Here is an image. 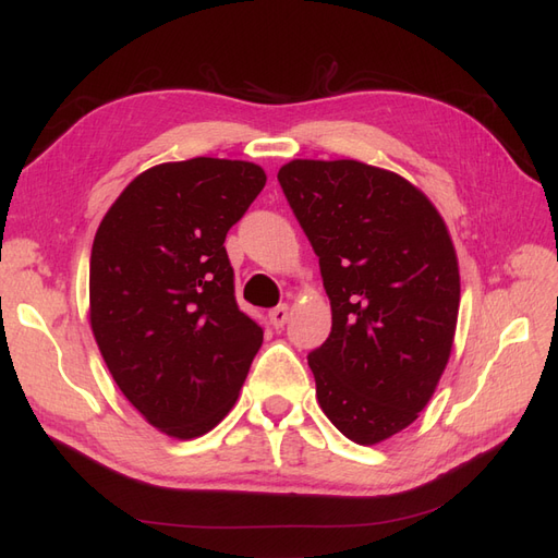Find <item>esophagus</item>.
Wrapping results in <instances>:
<instances>
[{
	"mask_svg": "<svg viewBox=\"0 0 558 558\" xmlns=\"http://www.w3.org/2000/svg\"><path fill=\"white\" fill-rule=\"evenodd\" d=\"M286 320H289V305H279L275 310H269V324H272L277 330L286 326Z\"/></svg>",
	"mask_w": 558,
	"mask_h": 558,
	"instance_id": "esophagus-1",
	"label": "esophagus"
}]
</instances>
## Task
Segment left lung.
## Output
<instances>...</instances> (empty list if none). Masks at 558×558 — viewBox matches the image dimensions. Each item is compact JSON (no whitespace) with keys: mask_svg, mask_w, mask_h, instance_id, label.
Instances as JSON below:
<instances>
[{"mask_svg":"<svg viewBox=\"0 0 558 558\" xmlns=\"http://www.w3.org/2000/svg\"><path fill=\"white\" fill-rule=\"evenodd\" d=\"M318 256L328 340L310 353L320 410L356 445L414 424L451 356L459 258L414 183L359 160H291L277 174Z\"/></svg>","mask_w":558,"mask_h":558,"instance_id":"1","label":"left lung"}]
</instances>
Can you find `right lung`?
Returning a JSON list of instances; mask_svg holds the SVG:
<instances>
[{
  "instance_id": "right-lung-1",
  "label": "right lung",
  "mask_w": 558,
  "mask_h": 558,
  "mask_svg": "<svg viewBox=\"0 0 558 558\" xmlns=\"http://www.w3.org/2000/svg\"><path fill=\"white\" fill-rule=\"evenodd\" d=\"M265 181L246 160L162 162L134 177L97 228L95 342L132 408L177 440L221 424L263 344L234 302L223 242Z\"/></svg>"
}]
</instances>
